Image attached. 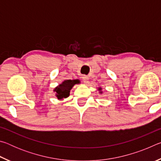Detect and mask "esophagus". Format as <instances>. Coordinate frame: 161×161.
Returning a JSON list of instances; mask_svg holds the SVG:
<instances>
[{"label":"esophagus","mask_w":161,"mask_h":161,"mask_svg":"<svg viewBox=\"0 0 161 161\" xmlns=\"http://www.w3.org/2000/svg\"><path fill=\"white\" fill-rule=\"evenodd\" d=\"M81 79H82V80H83V81L85 84H87L89 82V77H87L86 75H83L82 77H81Z\"/></svg>","instance_id":"34e87169"}]
</instances>
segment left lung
<instances>
[{
  "mask_svg": "<svg viewBox=\"0 0 161 161\" xmlns=\"http://www.w3.org/2000/svg\"><path fill=\"white\" fill-rule=\"evenodd\" d=\"M99 90L100 91V92H100V93H101V94H102V92H101V90H102V88H101V87H99Z\"/></svg>",
  "mask_w": 161,
  "mask_h": 161,
  "instance_id": "obj_1",
  "label": "left lung"
}]
</instances>
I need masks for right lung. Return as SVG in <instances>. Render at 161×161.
Returning a JSON list of instances; mask_svg holds the SVG:
<instances>
[{"label":"right lung","instance_id":"obj_1","mask_svg":"<svg viewBox=\"0 0 161 161\" xmlns=\"http://www.w3.org/2000/svg\"><path fill=\"white\" fill-rule=\"evenodd\" d=\"M80 84L79 80H66L54 89L56 92V97L59 100H62L69 96V92L75 84Z\"/></svg>","mask_w":161,"mask_h":161}]
</instances>
